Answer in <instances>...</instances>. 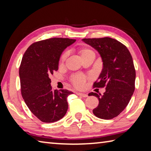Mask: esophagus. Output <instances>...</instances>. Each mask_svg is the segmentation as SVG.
Listing matches in <instances>:
<instances>
[{
  "mask_svg": "<svg viewBox=\"0 0 151 151\" xmlns=\"http://www.w3.org/2000/svg\"><path fill=\"white\" fill-rule=\"evenodd\" d=\"M76 94L78 96H80L81 97H83V98H86V97H87L88 95L86 94H85V93H76Z\"/></svg>",
  "mask_w": 151,
  "mask_h": 151,
  "instance_id": "34e87169",
  "label": "esophagus"
}]
</instances>
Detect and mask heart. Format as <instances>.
Wrapping results in <instances>:
<instances>
[{"mask_svg":"<svg viewBox=\"0 0 151 151\" xmlns=\"http://www.w3.org/2000/svg\"><path fill=\"white\" fill-rule=\"evenodd\" d=\"M93 51L90 48L86 47H81L78 48V52L81 55L82 58L86 57L91 52H93ZM68 51H65L60 57V63H63L66 60V58L68 57ZM86 81V77L83 75H75L73 76L70 78V82L73 84V85L76 88H82L85 86V82Z\"/></svg>","mask_w":151,"mask_h":151,"instance_id":"heart-1","label":"heart"}]
</instances>
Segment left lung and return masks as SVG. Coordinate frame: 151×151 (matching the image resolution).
I'll return each mask as SVG.
<instances>
[{
  "label": "left lung",
  "mask_w": 151,
  "mask_h": 151,
  "mask_svg": "<svg viewBox=\"0 0 151 151\" xmlns=\"http://www.w3.org/2000/svg\"><path fill=\"white\" fill-rule=\"evenodd\" d=\"M100 53L103 68L93 88L106 87L101 96L96 93L99 103L93 114L102 119L115 118L129 104L135 88V71L131 52L124 45L110 37L83 39ZM101 95V94H100Z\"/></svg>",
  "instance_id": "obj_1"
}]
</instances>
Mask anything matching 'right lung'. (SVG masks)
<instances>
[{
	"instance_id": "right-lung-1",
	"label": "right lung",
	"mask_w": 151,
	"mask_h": 151,
	"mask_svg": "<svg viewBox=\"0 0 151 151\" xmlns=\"http://www.w3.org/2000/svg\"><path fill=\"white\" fill-rule=\"evenodd\" d=\"M76 41L51 38L35 42L25 51L19 68L21 94L32 113L43 122L59 121L68 109L71 91H53L49 76L58 68L63 51Z\"/></svg>"
}]
</instances>
